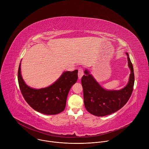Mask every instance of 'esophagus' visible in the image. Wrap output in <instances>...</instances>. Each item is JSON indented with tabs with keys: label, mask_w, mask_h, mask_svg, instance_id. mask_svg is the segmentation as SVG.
<instances>
[{
	"label": "esophagus",
	"mask_w": 149,
	"mask_h": 149,
	"mask_svg": "<svg viewBox=\"0 0 149 149\" xmlns=\"http://www.w3.org/2000/svg\"><path fill=\"white\" fill-rule=\"evenodd\" d=\"M84 75V71L83 69L82 68H79L78 69V78L81 79L82 77V75Z\"/></svg>",
	"instance_id": "obj_1"
}]
</instances>
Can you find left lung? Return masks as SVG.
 Masks as SVG:
<instances>
[{"label": "left lung", "mask_w": 149, "mask_h": 149, "mask_svg": "<svg viewBox=\"0 0 149 149\" xmlns=\"http://www.w3.org/2000/svg\"><path fill=\"white\" fill-rule=\"evenodd\" d=\"M126 54L131 74L128 84L121 90H105L90 74L88 70L84 71L86 75H84L81 79L84 105L91 114L102 117L114 113L121 109L130 98L133 90L134 74L129 54Z\"/></svg>", "instance_id": "obj_1"}]
</instances>
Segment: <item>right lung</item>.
<instances>
[{
  "label": "right lung",
  "mask_w": 149,
  "mask_h": 149,
  "mask_svg": "<svg viewBox=\"0 0 149 149\" xmlns=\"http://www.w3.org/2000/svg\"><path fill=\"white\" fill-rule=\"evenodd\" d=\"M17 78L22 94L27 103L35 110L47 115H55L64 110L70 88L77 81L78 70L63 72L51 86L33 89L25 84L20 74V63Z\"/></svg>",
  "instance_id": "1"
}]
</instances>
